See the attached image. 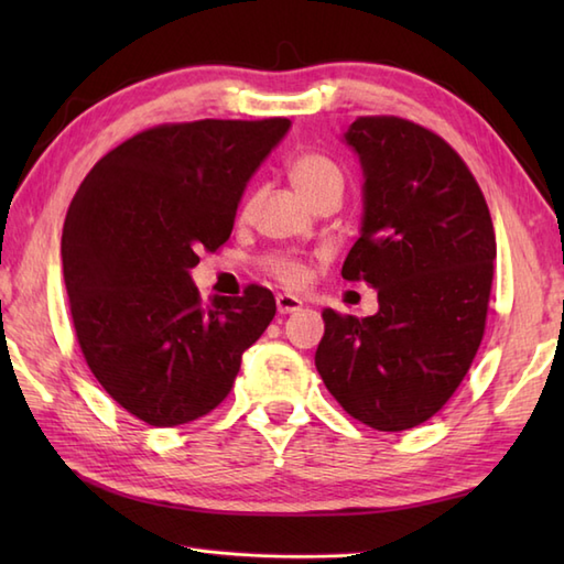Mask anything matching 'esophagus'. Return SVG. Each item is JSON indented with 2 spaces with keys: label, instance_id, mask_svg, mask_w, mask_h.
Returning <instances> with one entry per match:
<instances>
[{
  "label": "esophagus",
  "instance_id": "1",
  "mask_svg": "<svg viewBox=\"0 0 564 564\" xmlns=\"http://www.w3.org/2000/svg\"><path fill=\"white\" fill-rule=\"evenodd\" d=\"M275 307H279L281 315H291V313H297V310L303 307V301H301V297H295V295L281 293V295H275Z\"/></svg>",
  "mask_w": 564,
  "mask_h": 564
}]
</instances>
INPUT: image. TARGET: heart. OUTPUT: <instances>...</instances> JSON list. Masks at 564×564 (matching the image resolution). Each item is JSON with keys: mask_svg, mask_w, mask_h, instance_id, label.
Instances as JSON below:
<instances>
[{"mask_svg": "<svg viewBox=\"0 0 564 564\" xmlns=\"http://www.w3.org/2000/svg\"><path fill=\"white\" fill-rule=\"evenodd\" d=\"M289 176H291L293 186L301 191L307 200H313L327 186L341 184V170L327 158V154H322V152L295 154L289 164ZM247 213H249V206H245L242 215H247ZM261 269L267 271L273 281H279L281 285H285V289H291V291L303 289V285L310 281V275H313L310 261L303 257H295V254L263 257Z\"/></svg>", "mask_w": 564, "mask_h": 564, "instance_id": "1", "label": "heart"}]
</instances>
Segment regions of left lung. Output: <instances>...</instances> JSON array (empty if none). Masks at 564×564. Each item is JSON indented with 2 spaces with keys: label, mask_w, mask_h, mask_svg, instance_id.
I'll list each match as a JSON object with an SVG mask.
<instances>
[{
  "label": "left lung",
  "mask_w": 564,
  "mask_h": 564,
  "mask_svg": "<svg viewBox=\"0 0 564 564\" xmlns=\"http://www.w3.org/2000/svg\"><path fill=\"white\" fill-rule=\"evenodd\" d=\"M364 227L341 275L378 289V313L322 310L315 366L346 412L406 431L458 390L480 349L497 239L473 172L446 140L400 116H358Z\"/></svg>",
  "instance_id": "1"
}]
</instances>
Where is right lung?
I'll list each match as a JSON object with an SVG mask.
<instances>
[{
	"label": "right lung",
	"instance_id": "1",
	"mask_svg": "<svg viewBox=\"0 0 564 564\" xmlns=\"http://www.w3.org/2000/svg\"><path fill=\"white\" fill-rule=\"evenodd\" d=\"M289 118L162 123L91 166L69 203L63 271L84 361L150 426L213 412L275 315L263 285L200 301L188 271L230 239L249 176Z\"/></svg>",
	"mask_w": 564,
	"mask_h": 564
}]
</instances>
